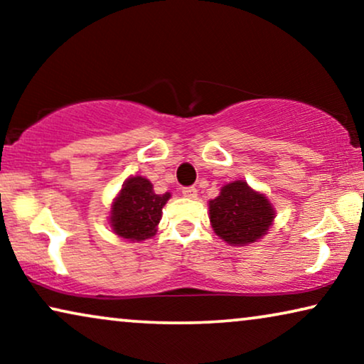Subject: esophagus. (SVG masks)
<instances>
[{
  "label": "esophagus",
  "instance_id": "obj_1",
  "mask_svg": "<svg viewBox=\"0 0 364 364\" xmlns=\"http://www.w3.org/2000/svg\"><path fill=\"white\" fill-rule=\"evenodd\" d=\"M182 196L187 198H196L197 197V188L196 187H183L182 188Z\"/></svg>",
  "mask_w": 364,
  "mask_h": 364
}]
</instances>
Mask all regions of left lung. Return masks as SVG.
I'll return each mask as SVG.
<instances>
[{
	"label": "left lung",
	"instance_id": "8db88e82",
	"mask_svg": "<svg viewBox=\"0 0 364 364\" xmlns=\"http://www.w3.org/2000/svg\"><path fill=\"white\" fill-rule=\"evenodd\" d=\"M213 230L228 245H248L265 235L275 210L265 196L235 181L222 187L220 196L208 203Z\"/></svg>",
	"mask_w": 364,
	"mask_h": 364
}]
</instances>
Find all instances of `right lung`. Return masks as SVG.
Masks as SVG:
<instances>
[{"label": "right lung", "mask_w": 364, "mask_h": 364, "mask_svg": "<svg viewBox=\"0 0 364 364\" xmlns=\"http://www.w3.org/2000/svg\"><path fill=\"white\" fill-rule=\"evenodd\" d=\"M168 198V192L157 196L147 178H129L112 203L111 227L114 233L137 242L152 237L162 217V207Z\"/></svg>", "instance_id": "obj_1"}]
</instances>
